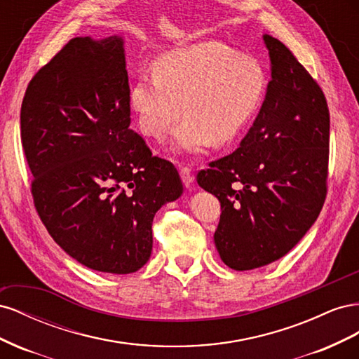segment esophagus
<instances>
[{
  "instance_id": "obj_1",
  "label": "esophagus",
  "mask_w": 359,
  "mask_h": 359,
  "mask_svg": "<svg viewBox=\"0 0 359 359\" xmlns=\"http://www.w3.org/2000/svg\"><path fill=\"white\" fill-rule=\"evenodd\" d=\"M180 175H181V180L184 182V186L190 189L193 186V181H194L191 168L190 166H181L180 168Z\"/></svg>"
}]
</instances>
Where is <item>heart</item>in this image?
I'll return each mask as SVG.
<instances>
[{"mask_svg": "<svg viewBox=\"0 0 359 359\" xmlns=\"http://www.w3.org/2000/svg\"><path fill=\"white\" fill-rule=\"evenodd\" d=\"M266 91L260 64L223 43L203 41L168 52L156 69H140L130 104L145 136L160 140L182 116L173 145L201 153L226 144L257 112Z\"/></svg>", "mask_w": 359, "mask_h": 359, "instance_id": "1", "label": "heart"}]
</instances>
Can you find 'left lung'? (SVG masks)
I'll return each instance as SVG.
<instances>
[{
    "mask_svg": "<svg viewBox=\"0 0 359 359\" xmlns=\"http://www.w3.org/2000/svg\"><path fill=\"white\" fill-rule=\"evenodd\" d=\"M266 97L232 154L198 172L220 201L214 243L223 262L248 271L283 257L316 222L328 191L330 109L320 85L273 36Z\"/></svg>",
    "mask_w": 359,
    "mask_h": 359,
    "instance_id": "left-lung-1",
    "label": "left lung"
}]
</instances>
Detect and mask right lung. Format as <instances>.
Wrapping results in <instances>:
<instances>
[{
  "instance_id": "add662e5",
  "label": "right lung",
  "mask_w": 359,
  "mask_h": 359,
  "mask_svg": "<svg viewBox=\"0 0 359 359\" xmlns=\"http://www.w3.org/2000/svg\"><path fill=\"white\" fill-rule=\"evenodd\" d=\"M121 37H74L29 81L20 140L49 235L79 264L130 274L153 250V219L182 193L170 161L130 128Z\"/></svg>"
}]
</instances>
